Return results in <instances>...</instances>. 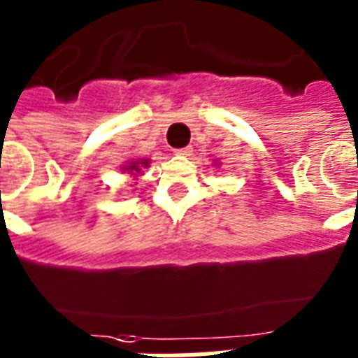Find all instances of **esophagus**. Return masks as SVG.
<instances>
[{
    "label": "esophagus",
    "instance_id": "obj_1",
    "mask_svg": "<svg viewBox=\"0 0 358 358\" xmlns=\"http://www.w3.org/2000/svg\"><path fill=\"white\" fill-rule=\"evenodd\" d=\"M191 152H193L191 146H184V148H176L174 154H176V156H191Z\"/></svg>",
    "mask_w": 358,
    "mask_h": 358
}]
</instances>
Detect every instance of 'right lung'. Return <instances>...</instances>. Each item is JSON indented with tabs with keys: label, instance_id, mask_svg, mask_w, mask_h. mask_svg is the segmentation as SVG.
Here are the masks:
<instances>
[{
	"label": "right lung",
	"instance_id": "1",
	"mask_svg": "<svg viewBox=\"0 0 358 358\" xmlns=\"http://www.w3.org/2000/svg\"><path fill=\"white\" fill-rule=\"evenodd\" d=\"M148 167V159H137V162H131L128 167H124L128 173H141V169Z\"/></svg>",
	"mask_w": 358,
	"mask_h": 358
}]
</instances>
